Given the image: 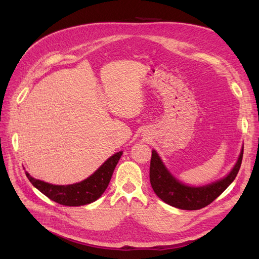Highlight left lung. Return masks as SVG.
<instances>
[{"mask_svg":"<svg viewBox=\"0 0 259 259\" xmlns=\"http://www.w3.org/2000/svg\"><path fill=\"white\" fill-rule=\"evenodd\" d=\"M242 155L243 147L236 165L225 179L208 186L189 187L173 178L153 150L150 162V183L155 194L168 205L182 210H199L210 205L235 180L241 166Z\"/></svg>","mask_w":259,"mask_h":259,"instance_id":"left-lung-1","label":"left lung"}]
</instances>
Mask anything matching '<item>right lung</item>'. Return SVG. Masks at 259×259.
Masks as SVG:
<instances>
[{
	"mask_svg": "<svg viewBox=\"0 0 259 259\" xmlns=\"http://www.w3.org/2000/svg\"><path fill=\"white\" fill-rule=\"evenodd\" d=\"M121 154L122 152L120 151L109 157L88 179L73 185H51L33 179L28 172H26V176L37 190L60 205L69 207L84 206L95 201L105 192Z\"/></svg>",
	"mask_w": 259,
	"mask_h": 259,
	"instance_id": "obj_1",
	"label": "right lung"
}]
</instances>
